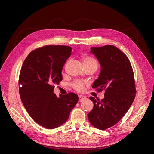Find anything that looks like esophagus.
Listing matches in <instances>:
<instances>
[{"mask_svg": "<svg viewBox=\"0 0 154 154\" xmlns=\"http://www.w3.org/2000/svg\"><path fill=\"white\" fill-rule=\"evenodd\" d=\"M85 98H86L85 96H82V95H80V96H79V101L81 102V101H82L83 100H84Z\"/></svg>", "mask_w": 154, "mask_h": 154, "instance_id": "1", "label": "esophagus"}]
</instances>
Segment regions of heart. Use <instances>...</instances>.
Instances as JSON below:
<instances>
[{
  "label": "heart",
  "mask_w": 154,
  "mask_h": 154,
  "mask_svg": "<svg viewBox=\"0 0 154 154\" xmlns=\"http://www.w3.org/2000/svg\"><path fill=\"white\" fill-rule=\"evenodd\" d=\"M83 64L86 65H97L96 60L90 57H87L83 58ZM72 87L78 92H82L84 90V83L82 81H76L72 83Z\"/></svg>",
  "instance_id": "b5f03b06"
}]
</instances>
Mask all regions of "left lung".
<instances>
[{"mask_svg": "<svg viewBox=\"0 0 154 154\" xmlns=\"http://www.w3.org/2000/svg\"><path fill=\"white\" fill-rule=\"evenodd\" d=\"M90 53L101 67L92 87L105 92L101 100L89 97L94 107L87 116L93 127L105 130L117 123L133 103L136 93L134 72L128 57L114 45L91 48Z\"/></svg>", "mask_w": 154, "mask_h": 154, "instance_id": "left-lung-1", "label": "left lung"}]
</instances>
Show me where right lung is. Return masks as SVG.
<instances>
[{"label":"right lung","instance_id":"obj_1","mask_svg":"<svg viewBox=\"0 0 154 154\" xmlns=\"http://www.w3.org/2000/svg\"><path fill=\"white\" fill-rule=\"evenodd\" d=\"M71 51V47L63 45L35 49L27 56L20 70L21 101L32 119L46 128H57L66 123L78 101L74 93L57 97L53 92L54 85L62 80V69Z\"/></svg>","mask_w":154,"mask_h":154}]
</instances>
